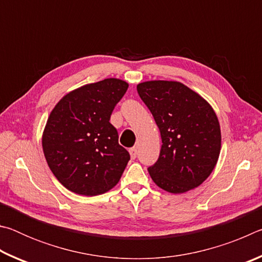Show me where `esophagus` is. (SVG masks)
<instances>
[{"label": "esophagus", "instance_id": "esophagus-1", "mask_svg": "<svg viewBox=\"0 0 262 262\" xmlns=\"http://www.w3.org/2000/svg\"><path fill=\"white\" fill-rule=\"evenodd\" d=\"M129 154H130V157L134 159V158H136V156H137V149L134 147V148H130L129 149Z\"/></svg>", "mask_w": 262, "mask_h": 262}]
</instances>
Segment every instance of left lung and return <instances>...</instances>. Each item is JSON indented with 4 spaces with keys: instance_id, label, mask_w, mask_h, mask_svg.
Segmentation results:
<instances>
[{
    "instance_id": "obj_1",
    "label": "left lung",
    "mask_w": 262,
    "mask_h": 262,
    "mask_svg": "<svg viewBox=\"0 0 262 262\" xmlns=\"http://www.w3.org/2000/svg\"><path fill=\"white\" fill-rule=\"evenodd\" d=\"M161 132L158 161L148 168L158 187L180 194L200 186L214 170L221 152V128L206 99L176 81L137 84Z\"/></svg>"
}]
</instances>
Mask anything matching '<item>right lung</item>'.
<instances>
[{"label": "right lung", "mask_w": 262, "mask_h": 262, "mask_svg": "<svg viewBox=\"0 0 262 262\" xmlns=\"http://www.w3.org/2000/svg\"><path fill=\"white\" fill-rule=\"evenodd\" d=\"M128 83L106 78L70 91L48 117L42 150L53 174L72 192L94 196L119 183L130 159L111 114Z\"/></svg>", "instance_id": "add662e5"}]
</instances>
